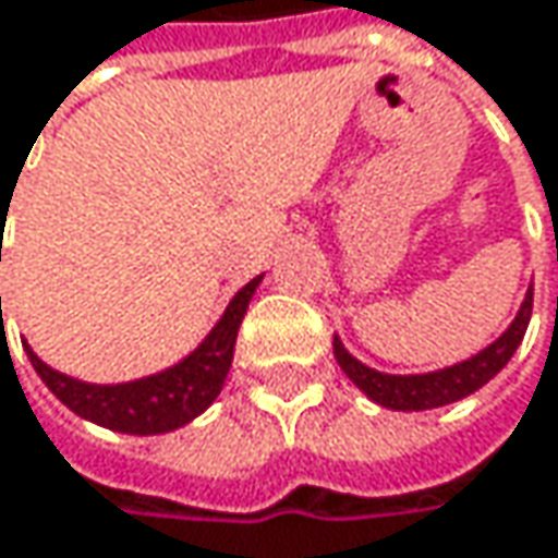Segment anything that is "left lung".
Listing matches in <instances>:
<instances>
[{
	"mask_svg": "<svg viewBox=\"0 0 558 558\" xmlns=\"http://www.w3.org/2000/svg\"><path fill=\"white\" fill-rule=\"evenodd\" d=\"M530 313H533V290H526L517 319L507 326V332L498 342H492L485 352L472 355L469 362H459V365L433 372V375H381V372L362 365L359 359H352L339 339H332V352H336V362L342 365V372L355 381V388L365 390L375 403L390 407V410H433V407L462 400L478 388H485L510 362L517 345L523 342Z\"/></svg>",
	"mask_w": 558,
	"mask_h": 558,
	"instance_id": "1",
	"label": "left lung"
}]
</instances>
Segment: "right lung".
<instances>
[{
    "label": "right lung",
    "instance_id": "obj_1",
    "mask_svg": "<svg viewBox=\"0 0 558 558\" xmlns=\"http://www.w3.org/2000/svg\"><path fill=\"white\" fill-rule=\"evenodd\" d=\"M258 280L262 278L248 280L232 296L222 319L216 323V329L203 339V345L196 352H190L180 365H173L168 372L142 378V381L86 385V381L66 378L54 368H48L28 345H25V352L57 400L66 403L83 420H93L116 433H135V436L168 433V429L190 423L193 416H199L226 385V375L232 368L235 336H239L242 316L248 310V300H252Z\"/></svg>",
    "mask_w": 558,
    "mask_h": 558
}]
</instances>
